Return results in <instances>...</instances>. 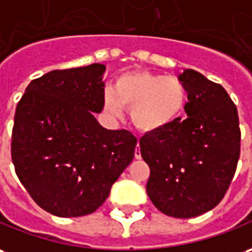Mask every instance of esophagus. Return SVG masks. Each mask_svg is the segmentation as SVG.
<instances>
[{
    "mask_svg": "<svg viewBox=\"0 0 252 252\" xmlns=\"http://www.w3.org/2000/svg\"><path fill=\"white\" fill-rule=\"evenodd\" d=\"M134 158H136V159H140V158H141V151H140V145H138V143H137V148L136 151H134Z\"/></svg>",
    "mask_w": 252,
    "mask_h": 252,
    "instance_id": "1",
    "label": "esophagus"
}]
</instances>
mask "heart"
<instances>
[{
	"label": "heart",
	"instance_id": "heart-1",
	"mask_svg": "<svg viewBox=\"0 0 252 252\" xmlns=\"http://www.w3.org/2000/svg\"><path fill=\"white\" fill-rule=\"evenodd\" d=\"M187 101V92L180 79L136 71L116 79L114 92L104 93V108L112 118L130 109L131 122L137 129L154 133L178 119Z\"/></svg>",
	"mask_w": 252,
	"mask_h": 252
}]
</instances>
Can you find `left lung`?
I'll return each mask as SVG.
<instances>
[{"instance_id": "obj_1", "label": "left lung", "mask_w": 252, "mask_h": 252, "mask_svg": "<svg viewBox=\"0 0 252 252\" xmlns=\"http://www.w3.org/2000/svg\"><path fill=\"white\" fill-rule=\"evenodd\" d=\"M178 78L188 93V118L145 133L140 149L151 169L147 193L154 206L169 217L192 218L214 209L226 193L240 156V127L221 85L195 70Z\"/></svg>"}]
</instances>
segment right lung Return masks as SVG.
<instances>
[{"instance_id":"obj_1","label":"right lung","mask_w":252,"mask_h":252,"mask_svg":"<svg viewBox=\"0 0 252 252\" xmlns=\"http://www.w3.org/2000/svg\"><path fill=\"white\" fill-rule=\"evenodd\" d=\"M104 64L55 70L31 81L17 104L12 162L32 200L57 217L96 211L134 158L137 138L107 130Z\"/></svg>"}]
</instances>
